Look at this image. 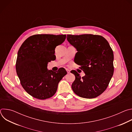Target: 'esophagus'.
<instances>
[{
  "mask_svg": "<svg viewBox=\"0 0 132 132\" xmlns=\"http://www.w3.org/2000/svg\"><path fill=\"white\" fill-rule=\"evenodd\" d=\"M66 71L67 72V73H70V70L69 69H66Z\"/></svg>",
  "mask_w": 132,
  "mask_h": 132,
  "instance_id": "1",
  "label": "esophagus"
}]
</instances>
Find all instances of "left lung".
<instances>
[{"label":"left lung","mask_w":132,"mask_h":132,"mask_svg":"<svg viewBox=\"0 0 132 132\" xmlns=\"http://www.w3.org/2000/svg\"><path fill=\"white\" fill-rule=\"evenodd\" d=\"M67 41L76 48V64L85 73L82 78L75 70L71 88L80 97L96 98L107 88L114 72V55L104 37L99 35L68 34ZM76 57V55H75Z\"/></svg>","instance_id":"8db88e82"}]
</instances>
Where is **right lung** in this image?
I'll use <instances>...</instances> for the list:
<instances>
[{
	"label": "right lung",
	"mask_w": 132,
	"mask_h": 132,
	"mask_svg": "<svg viewBox=\"0 0 132 132\" xmlns=\"http://www.w3.org/2000/svg\"><path fill=\"white\" fill-rule=\"evenodd\" d=\"M66 35L35 34L29 37L18 52L15 68L23 89L33 97L45 100L53 97L59 82L67 74L64 68L57 72L47 70V63L56 59L55 49Z\"/></svg>",
	"instance_id": "add662e5"
}]
</instances>
